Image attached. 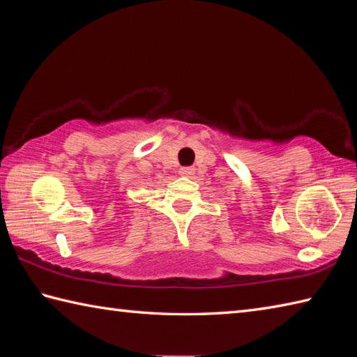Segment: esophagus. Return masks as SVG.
<instances>
[{
	"mask_svg": "<svg viewBox=\"0 0 357 357\" xmlns=\"http://www.w3.org/2000/svg\"><path fill=\"white\" fill-rule=\"evenodd\" d=\"M193 173H195V172H193L192 167H183L179 170V174H181V176H184V178H192Z\"/></svg>",
	"mask_w": 357,
	"mask_h": 357,
	"instance_id": "esophagus-1",
	"label": "esophagus"
}]
</instances>
